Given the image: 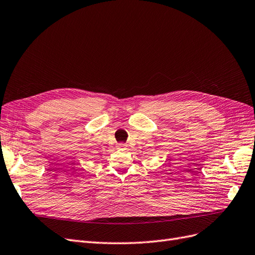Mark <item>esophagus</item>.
Wrapping results in <instances>:
<instances>
[{
  "mask_svg": "<svg viewBox=\"0 0 255 255\" xmlns=\"http://www.w3.org/2000/svg\"><path fill=\"white\" fill-rule=\"evenodd\" d=\"M127 145L125 143H119L118 144V149H126Z\"/></svg>",
  "mask_w": 255,
  "mask_h": 255,
  "instance_id": "1",
  "label": "esophagus"
}]
</instances>
